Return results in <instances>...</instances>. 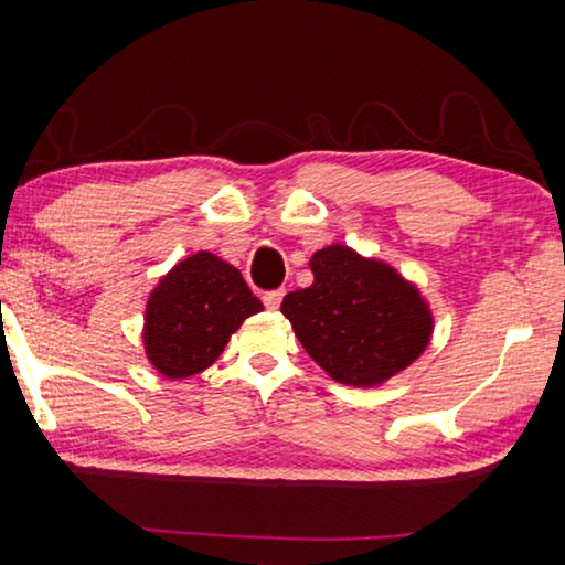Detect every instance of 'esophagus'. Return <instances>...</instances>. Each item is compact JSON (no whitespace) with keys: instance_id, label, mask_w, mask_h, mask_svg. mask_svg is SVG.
I'll use <instances>...</instances> for the list:
<instances>
[{"instance_id":"1","label":"esophagus","mask_w":565,"mask_h":565,"mask_svg":"<svg viewBox=\"0 0 565 565\" xmlns=\"http://www.w3.org/2000/svg\"><path fill=\"white\" fill-rule=\"evenodd\" d=\"M281 299H284V291L279 289V291H269V294H264V306L269 311H276L281 306Z\"/></svg>"}]
</instances>
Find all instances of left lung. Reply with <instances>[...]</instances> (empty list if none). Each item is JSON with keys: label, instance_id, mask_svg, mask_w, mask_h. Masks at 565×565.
<instances>
[{"label": "left lung", "instance_id": "8db88e82", "mask_svg": "<svg viewBox=\"0 0 565 565\" xmlns=\"http://www.w3.org/2000/svg\"><path fill=\"white\" fill-rule=\"evenodd\" d=\"M309 266L313 284L286 294L281 313L333 381L381 386L431 343V306L391 264L331 244L319 248Z\"/></svg>", "mask_w": 565, "mask_h": 565}]
</instances>
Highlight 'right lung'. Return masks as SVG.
<instances>
[{
	"mask_svg": "<svg viewBox=\"0 0 565 565\" xmlns=\"http://www.w3.org/2000/svg\"><path fill=\"white\" fill-rule=\"evenodd\" d=\"M259 311L262 301L236 266L212 252H196L151 289L141 331L145 353L171 381L202 374L222 356L232 333Z\"/></svg>",
	"mask_w": 565,
	"mask_h": 565,
	"instance_id": "add662e5",
	"label": "right lung"
}]
</instances>
